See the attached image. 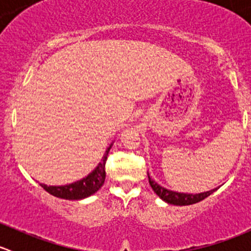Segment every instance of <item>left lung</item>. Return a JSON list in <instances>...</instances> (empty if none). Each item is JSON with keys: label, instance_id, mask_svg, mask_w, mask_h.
Listing matches in <instances>:
<instances>
[{"label": "left lung", "instance_id": "1", "mask_svg": "<svg viewBox=\"0 0 251 251\" xmlns=\"http://www.w3.org/2000/svg\"><path fill=\"white\" fill-rule=\"evenodd\" d=\"M148 178H149V184H151V189H153L154 193H155L161 201H164L168 204L179 205V206L198 203V201H203V199H205L206 197H209L210 194H212L215 191L219 189V187H217V188L211 189V191L201 192V193H196V194L181 193V192H175V191H171V189L165 188V187L160 186V184L156 183L154 179L151 178L149 174H148Z\"/></svg>", "mask_w": 251, "mask_h": 251}]
</instances>
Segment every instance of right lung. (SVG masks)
Wrapping results in <instances>:
<instances>
[{
    "label": "right lung",
    "mask_w": 251,
    "mask_h": 251,
    "mask_svg": "<svg viewBox=\"0 0 251 251\" xmlns=\"http://www.w3.org/2000/svg\"><path fill=\"white\" fill-rule=\"evenodd\" d=\"M111 146H113V142L105 149L104 155L102 156L95 170L91 171L83 178L78 179L76 182H73V183L64 184V186H47V184L44 183H40V186L52 196L57 197V198L67 199V201H81V199L92 196L104 184L105 161H107V156Z\"/></svg>",
    "instance_id": "1"
}]
</instances>
